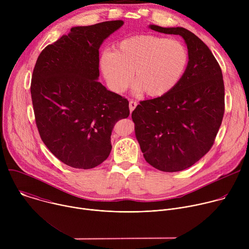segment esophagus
Returning a JSON list of instances; mask_svg holds the SVG:
<instances>
[{
  "label": "esophagus",
  "instance_id": "34e87169",
  "mask_svg": "<svg viewBox=\"0 0 249 249\" xmlns=\"http://www.w3.org/2000/svg\"><path fill=\"white\" fill-rule=\"evenodd\" d=\"M137 102L136 101H134V100H131L130 102H129V108H130V112H132L135 108H136V106H137Z\"/></svg>",
  "mask_w": 249,
  "mask_h": 249
}]
</instances>
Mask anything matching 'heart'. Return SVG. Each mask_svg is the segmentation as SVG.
I'll list each match as a JSON object with an SVG mask.
<instances>
[{
    "label": "heart",
    "mask_w": 249,
    "mask_h": 249,
    "mask_svg": "<svg viewBox=\"0 0 249 249\" xmlns=\"http://www.w3.org/2000/svg\"><path fill=\"white\" fill-rule=\"evenodd\" d=\"M99 68L111 90L125 91L133 81L135 89L150 97L171 91L181 80L188 52L179 41L155 35H137L118 42L113 51H103Z\"/></svg>",
    "instance_id": "obj_1"
}]
</instances>
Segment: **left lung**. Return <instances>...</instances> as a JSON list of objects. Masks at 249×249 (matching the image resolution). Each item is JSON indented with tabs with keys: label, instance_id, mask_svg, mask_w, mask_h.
<instances>
[{
	"label": "left lung",
	"instance_id": "left-lung-1",
	"mask_svg": "<svg viewBox=\"0 0 249 249\" xmlns=\"http://www.w3.org/2000/svg\"><path fill=\"white\" fill-rule=\"evenodd\" d=\"M149 27L180 35L187 45L188 64L171 91L137 105L132 112L136 138L152 166L165 172L180 171L203 158L214 144L225 112L223 74L209 47L188 29Z\"/></svg>",
	"mask_w": 249,
	"mask_h": 249
}]
</instances>
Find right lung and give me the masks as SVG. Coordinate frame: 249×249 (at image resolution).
I'll use <instances>...</instances> for the list:
<instances>
[{"label":"right lung","instance_id":"add662e5","mask_svg":"<svg viewBox=\"0 0 249 249\" xmlns=\"http://www.w3.org/2000/svg\"><path fill=\"white\" fill-rule=\"evenodd\" d=\"M123 24L74 26L35 64L30 92L38 132L49 151L74 168H93L107 159L116 122L130 114L128 100L97 81L98 50Z\"/></svg>","mask_w":249,"mask_h":249}]
</instances>
